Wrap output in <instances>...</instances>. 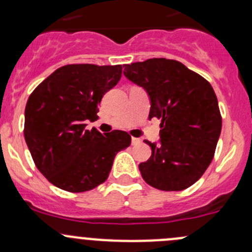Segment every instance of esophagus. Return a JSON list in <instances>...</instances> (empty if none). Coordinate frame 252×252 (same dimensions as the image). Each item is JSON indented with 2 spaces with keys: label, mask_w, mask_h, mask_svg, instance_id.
Segmentation results:
<instances>
[{
  "label": "esophagus",
  "mask_w": 252,
  "mask_h": 252,
  "mask_svg": "<svg viewBox=\"0 0 252 252\" xmlns=\"http://www.w3.org/2000/svg\"><path fill=\"white\" fill-rule=\"evenodd\" d=\"M140 142H141L140 139H138V138H131V144H133V145H138V144H140Z\"/></svg>",
  "instance_id": "obj_1"
}]
</instances>
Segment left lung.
I'll list each match as a JSON object with an SVG mask.
<instances>
[{"mask_svg":"<svg viewBox=\"0 0 252 252\" xmlns=\"http://www.w3.org/2000/svg\"><path fill=\"white\" fill-rule=\"evenodd\" d=\"M123 67L126 78L149 95V119H162L158 144L145 140L152 154L139 164L141 177L164 191L191 187L210 166L222 130L212 86L174 60L151 58Z\"/></svg>","mask_w":252,"mask_h":252,"instance_id":"obj_1","label":"left lung"}]
</instances>
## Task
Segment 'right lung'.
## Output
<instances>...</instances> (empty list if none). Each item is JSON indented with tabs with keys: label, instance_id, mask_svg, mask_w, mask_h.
Here are the masks:
<instances>
[{
	"label": "right lung",
	"instance_id": "obj_1",
	"mask_svg": "<svg viewBox=\"0 0 252 252\" xmlns=\"http://www.w3.org/2000/svg\"><path fill=\"white\" fill-rule=\"evenodd\" d=\"M122 77V65L68 64L32 91L25 106L24 138L35 166L50 183L70 192L102 184L116 155L130 145L123 130H86L98 103Z\"/></svg>",
	"mask_w": 252,
	"mask_h": 252
}]
</instances>
